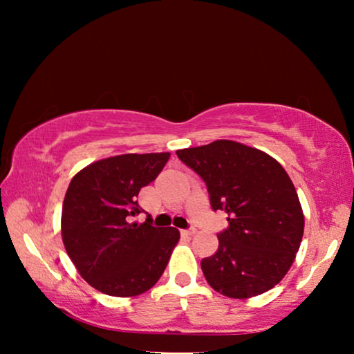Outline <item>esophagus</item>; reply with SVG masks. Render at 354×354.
<instances>
[{
  "mask_svg": "<svg viewBox=\"0 0 354 354\" xmlns=\"http://www.w3.org/2000/svg\"><path fill=\"white\" fill-rule=\"evenodd\" d=\"M195 232H196L195 226H190V227H187V230H184V234H187V236H194Z\"/></svg>",
  "mask_w": 354,
  "mask_h": 354,
  "instance_id": "obj_1",
  "label": "esophagus"
}]
</instances>
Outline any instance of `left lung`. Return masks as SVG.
<instances>
[{"label":"left lung","mask_w":354,"mask_h":354,"mask_svg":"<svg viewBox=\"0 0 354 354\" xmlns=\"http://www.w3.org/2000/svg\"><path fill=\"white\" fill-rule=\"evenodd\" d=\"M176 154L206 183L212 211L227 214L217 253L201 261L209 286L230 298L270 290L289 272L304 231L289 175L272 156L232 140Z\"/></svg>","instance_id":"obj_1"}]
</instances>
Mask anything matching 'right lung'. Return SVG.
I'll return each instance as SVG.
<instances>
[{"label": "right lung", "mask_w": 354, "mask_h": 354, "mask_svg": "<svg viewBox=\"0 0 354 354\" xmlns=\"http://www.w3.org/2000/svg\"><path fill=\"white\" fill-rule=\"evenodd\" d=\"M170 153L122 154L73 176L62 206V241L81 277L112 297H136L162 277L179 241L176 227L153 218L129 223L142 209L137 195L154 181Z\"/></svg>", "instance_id": "1"}]
</instances>
